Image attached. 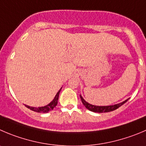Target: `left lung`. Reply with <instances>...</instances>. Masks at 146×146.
Here are the masks:
<instances>
[{
	"mask_svg": "<svg viewBox=\"0 0 146 146\" xmlns=\"http://www.w3.org/2000/svg\"><path fill=\"white\" fill-rule=\"evenodd\" d=\"M80 98H81L82 102L83 103V105L85 106L86 108L89 110L90 111H92V112H99V113H102V112H111V111H113L117 109L118 108H120L121 105H123V104L125 103L127 101V100H125L124 102H121V103L117 104V105H110V106H95V105H92L89 104L88 102H86L84 99L82 98V97L80 95Z\"/></svg>",
	"mask_w": 146,
	"mask_h": 146,
	"instance_id": "1",
	"label": "left lung"
}]
</instances>
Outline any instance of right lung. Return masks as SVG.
Returning a JSON list of instances; mask_svg holds the SVG:
<instances>
[{"label": "right lung", "mask_w": 146, "mask_h": 146, "mask_svg": "<svg viewBox=\"0 0 146 146\" xmlns=\"http://www.w3.org/2000/svg\"><path fill=\"white\" fill-rule=\"evenodd\" d=\"M61 89L59 90V92L56 93V96H55L54 99L53 100V101H52L51 102H50L48 105H46V106L41 107V108H33V107L28 106V105H25V106H26L27 108H29V109L34 111V112H40V113H42V112H49V111L52 110L54 109V108H55V107L56 106V105H57L58 99H59V92H60V91H61Z\"/></svg>", "instance_id": "add662e5"}]
</instances>
